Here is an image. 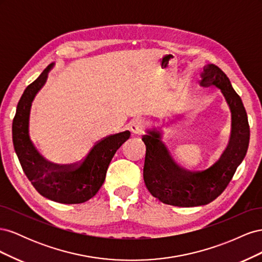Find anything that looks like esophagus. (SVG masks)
Here are the masks:
<instances>
[{"instance_id": "1", "label": "esophagus", "mask_w": 262, "mask_h": 262, "mask_svg": "<svg viewBox=\"0 0 262 262\" xmlns=\"http://www.w3.org/2000/svg\"><path fill=\"white\" fill-rule=\"evenodd\" d=\"M145 121L142 119H136L130 123V130L133 134H142V132L145 129Z\"/></svg>"}]
</instances>
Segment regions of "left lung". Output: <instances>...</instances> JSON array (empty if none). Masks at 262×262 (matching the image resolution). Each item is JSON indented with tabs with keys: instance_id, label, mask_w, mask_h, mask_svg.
I'll list each match as a JSON object with an SVG mask.
<instances>
[{
	"instance_id": "8db88e82",
	"label": "left lung",
	"mask_w": 262,
	"mask_h": 262,
	"mask_svg": "<svg viewBox=\"0 0 262 262\" xmlns=\"http://www.w3.org/2000/svg\"><path fill=\"white\" fill-rule=\"evenodd\" d=\"M202 76V86L220 90L231 112V134L219 160L204 170L189 171L172 160L163 142L162 126L146 130L142 138L146 146L143 169L145 186L157 200L175 207H199L215 200L232 180L248 149L250 131L247 113L229 78L215 64L205 66ZM180 118L181 115H178L175 120L163 125L175 123Z\"/></svg>"
}]
</instances>
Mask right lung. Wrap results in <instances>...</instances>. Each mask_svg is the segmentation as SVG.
I'll use <instances>...</instances> for the list:
<instances>
[{"mask_svg": "<svg viewBox=\"0 0 262 262\" xmlns=\"http://www.w3.org/2000/svg\"><path fill=\"white\" fill-rule=\"evenodd\" d=\"M54 64L47 67L24 91L13 120V144L24 172L42 196L64 204L83 203L98 192L110 162L117 149L130 138V132L126 130L100 140L84 160L69 167L46 162L30 140L29 117L36 95L46 84Z\"/></svg>", "mask_w": 262, "mask_h": 262, "instance_id": "right-lung-1", "label": "right lung"}]
</instances>
